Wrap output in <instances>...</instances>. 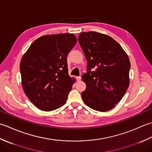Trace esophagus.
Instances as JSON below:
<instances>
[{
  "instance_id": "34e87169",
  "label": "esophagus",
  "mask_w": 152,
  "mask_h": 152,
  "mask_svg": "<svg viewBox=\"0 0 152 152\" xmlns=\"http://www.w3.org/2000/svg\"><path fill=\"white\" fill-rule=\"evenodd\" d=\"M80 79H81V77H80V76H77V77H76V79H77V81H79V80H80Z\"/></svg>"
}]
</instances>
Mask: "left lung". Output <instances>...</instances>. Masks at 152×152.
<instances>
[{
  "label": "left lung",
  "instance_id": "8db88e82",
  "mask_svg": "<svg viewBox=\"0 0 152 152\" xmlns=\"http://www.w3.org/2000/svg\"><path fill=\"white\" fill-rule=\"evenodd\" d=\"M78 41L87 61V72L82 75L86 86L81 93L83 100L94 110H110L129 87L128 56L118 42L104 34L83 32Z\"/></svg>",
  "mask_w": 152,
  "mask_h": 152
}]
</instances>
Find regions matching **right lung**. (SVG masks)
I'll use <instances>...</instances> for the list:
<instances>
[{"instance_id":"1","label":"right lung","mask_w":152,"mask_h":152,"mask_svg":"<svg viewBox=\"0 0 152 152\" xmlns=\"http://www.w3.org/2000/svg\"><path fill=\"white\" fill-rule=\"evenodd\" d=\"M76 42L73 34L44 35L23 56L21 84L27 98L39 109L50 111L66 103L75 81L68 74L67 57Z\"/></svg>"}]
</instances>
